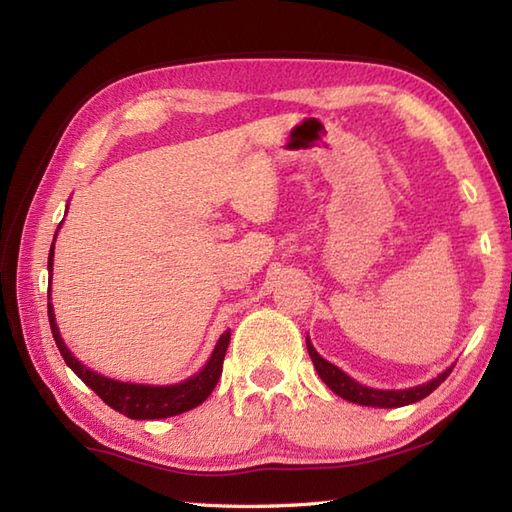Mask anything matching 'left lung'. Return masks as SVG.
I'll use <instances>...</instances> for the list:
<instances>
[{
    "mask_svg": "<svg viewBox=\"0 0 512 512\" xmlns=\"http://www.w3.org/2000/svg\"><path fill=\"white\" fill-rule=\"evenodd\" d=\"M308 343V354L314 363V369H317L321 380L328 385L336 396H341L350 402H356V405H365V407H383V409H391V407H405L411 405V402H418L422 398H427L433 389H438L447 376L451 374V369H444L440 376H436L429 383L418 385V387H409V389H372L365 387L361 383H356L354 378L347 376L345 372H341L339 367L325 361V358L314 350V345L310 343V339H306Z\"/></svg>",
    "mask_w": 512,
    "mask_h": 512,
    "instance_id": "8db88e82",
    "label": "left lung"
}]
</instances>
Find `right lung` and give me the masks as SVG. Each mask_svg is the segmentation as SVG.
<instances>
[{
  "label": "right lung",
  "mask_w": 512,
  "mask_h": 512,
  "mask_svg": "<svg viewBox=\"0 0 512 512\" xmlns=\"http://www.w3.org/2000/svg\"><path fill=\"white\" fill-rule=\"evenodd\" d=\"M52 257H54V242L50 246V255H48L50 277H52V262H54ZM48 299H50V295H48ZM48 319H50V330L54 336V343H57L65 365H68L85 385L94 389V394L99 396L105 405H110L112 409L121 411L123 416L132 418V420L171 418V416H178V413H184V411L202 405V402L211 396V391L215 389L217 380H220V376H222L226 347H228V341H231V330H226L220 336V341H217L215 350H213L209 361H206V365L200 369L198 374L187 378V380H182V383L165 385V387L136 385V383H121V380L107 378V376L96 374V372H92V369L85 367L79 358H76L68 350V347H65L61 334H59V328H57V321H54V310H52L50 301H48Z\"/></svg>",
  "instance_id": "right-lung-1"
}]
</instances>
